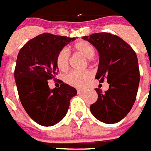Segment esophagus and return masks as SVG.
I'll return each instance as SVG.
<instances>
[{"instance_id":"obj_1","label":"esophagus","mask_w":151,"mask_h":151,"mask_svg":"<svg viewBox=\"0 0 151 151\" xmlns=\"http://www.w3.org/2000/svg\"><path fill=\"white\" fill-rule=\"evenodd\" d=\"M85 92H86L85 89H78V90H77V93H78V94H82V93H85Z\"/></svg>"}]
</instances>
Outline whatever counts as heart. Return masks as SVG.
<instances>
[{
	"label": "heart",
	"instance_id": "b5f03b06",
	"mask_svg": "<svg viewBox=\"0 0 151 151\" xmlns=\"http://www.w3.org/2000/svg\"><path fill=\"white\" fill-rule=\"evenodd\" d=\"M76 52L83 55L85 58H88L90 62L95 56V48L91 43L86 41H80L76 42L73 46ZM69 52L66 48H62L56 55V64L58 68L62 72L66 71L69 66ZM93 77V73L90 70H85L83 72L73 71L67 74L64 78L65 82L71 86L80 88L84 86Z\"/></svg>",
	"mask_w": 151,
	"mask_h": 151
}]
</instances>
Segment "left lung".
I'll list each match as a JSON object with an SVG mask.
<instances>
[{"label":"left lung","mask_w":151,"mask_h":151,"mask_svg":"<svg viewBox=\"0 0 151 151\" xmlns=\"http://www.w3.org/2000/svg\"><path fill=\"white\" fill-rule=\"evenodd\" d=\"M99 55L96 78L106 81L109 89L103 93L96 89L98 99L90 111L99 121L115 123L127 115L135 103L140 83V69L135 52L119 36L100 32L83 36Z\"/></svg>","instance_id":"1"}]
</instances>
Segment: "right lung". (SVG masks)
<instances>
[{
    "instance_id": "obj_1",
    "label": "right lung",
    "mask_w": 151,
    "mask_h": 151,
    "mask_svg": "<svg viewBox=\"0 0 151 151\" xmlns=\"http://www.w3.org/2000/svg\"><path fill=\"white\" fill-rule=\"evenodd\" d=\"M75 38L44 33L28 41L17 55L14 79L17 93L28 115L40 125L51 127L64 117L74 87L66 83L50 89L49 79L55 78L58 68L56 55Z\"/></svg>"
}]
</instances>
